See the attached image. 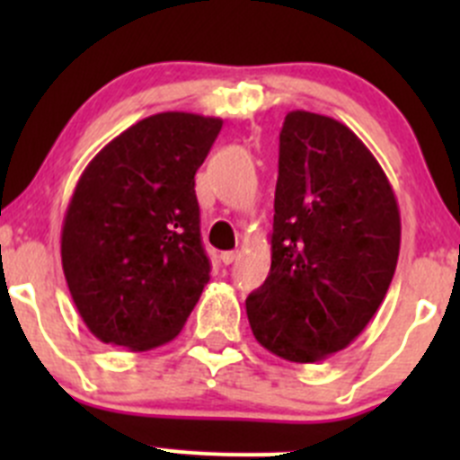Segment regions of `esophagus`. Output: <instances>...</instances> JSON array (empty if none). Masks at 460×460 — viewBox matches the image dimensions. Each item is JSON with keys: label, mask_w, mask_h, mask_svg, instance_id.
Masks as SVG:
<instances>
[{"label": "esophagus", "mask_w": 460, "mask_h": 460, "mask_svg": "<svg viewBox=\"0 0 460 460\" xmlns=\"http://www.w3.org/2000/svg\"><path fill=\"white\" fill-rule=\"evenodd\" d=\"M220 260H222V264H234L235 260H238V252H225V253H220Z\"/></svg>", "instance_id": "1"}]
</instances>
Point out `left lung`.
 Wrapping results in <instances>:
<instances>
[{"label": "left lung", "instance_id": "1", "mask_svg": "<svg viewBox=\"0 0 460 460\" xmlns=\"http://www.w3.org/2000/svg\"><path fill=\"white\" fill-rule=\"evenodd\" d=\"M271 269L247 298L264 349L318 363L356 341L378 312L401 249L387 175L351 128L309 111L280 131Z\"/></svg>", "mask_w": 460, "mask_h": 460}]
</instances>
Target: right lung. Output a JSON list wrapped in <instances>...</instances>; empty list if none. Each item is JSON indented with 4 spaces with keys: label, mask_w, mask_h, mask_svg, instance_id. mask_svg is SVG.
Wrapping results in <instances>:
<instances>
[{
    "label": "right lung",
    "mask_w": 460,
    "mask_h": 460,
    "mask_svg": "<svg viewBox=\"0 0 460 460\" xmlns=\"http://www.w3.org/2000/svg\"><path fill=\"white\" fill-rule=\"evenodd\" d=\"M220 118H144L88 162L62 226V269L77 312L106 345L173 341L208 282L196 171Z\"/></svg>",
    "instance_id": "right-lung-1"
}]
</instances>
